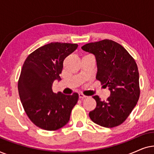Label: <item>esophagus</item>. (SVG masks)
I'll list each match as a JSON object with an SVG mask.
<instances>
[{
	"label": "esophagus",
	"instance_id": "34e87169",
	"mask_svg": "<svg viewBox=\"0 0 154 154\" xmlns=\"http://www.w3.org/2000/svg\"><path fill=\"white\" fill-rule=\"evenodd\" d=\"M79 98L80 99H84V98H86L87 97V96H85V95H84V94H83L82 93H80L79 94Z\"/></svg>",
	"mask_w": 154,
	"mask_h": 154
}]
</instances>
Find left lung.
Instances as JSON below:
<instances>
[{
	"instance_id": "left-lung-1",
	"label": "left lung",
	"mask_w": 154,
	"mask_h": 154,
	"mask_svg": "<svg viewBox=\"0 0 154 154\" xmlns=\"http://www.w3.org/2000/svg\"><path fill=\"white\" fill-rule=\"evenodd\" d=\"M81 48L95 57L96 79L110 91L106 101L93 97L97 107L90 112V119L104 128L121 125L140 97V76L135 61L123 46L111 40L88 43Z\"/></svg>"
}]
</instances>
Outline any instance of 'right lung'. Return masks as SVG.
<instances>
[{
    "label": "right lung",
    "instance_id": "add662e5",
    "mask_svg": "<svg viewBox=\"0 0 154 154\" xmlns=\"http://www.w3.org/2000/svg\"><path fill=\"white\" fill-rule=\"evenodd\" d=\"M77 44L50 43L29 54L23 64L18 90L24 111L41 129L56 130L68 123L79 94L66 95L52 91L60 81L64 59L77 49Z\"/></svg>",
    "mask_w": 154,
    "mask_h": 154
}]
</instances>
